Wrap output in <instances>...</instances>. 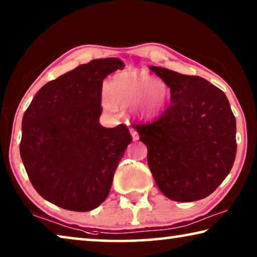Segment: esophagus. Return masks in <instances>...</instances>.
I'll use <instances>...</instances> for the list:
<instances>
[{
  "label": "esophagus",
  "mask_w": 257,
  "mask_h": 257,
  "mask_svg": "<svg viewBox=\"0 0 257 257\" xmlns=\"http://www.w3.org/2000/svg\"><path fill=\"white\" fill-rule=\"evenodd\" d=\"M130 134H132V137H133L134 141H137L138 138H140V135H138V133L134 128L130 129Z\"/></svg>",
  "instance_id": "obj_1"
}]
</instances>
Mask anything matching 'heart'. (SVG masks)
<instances>
[{
	"label": "heart",
	"instance_id": "obj_1",
	"mask_svg": "<svg viewBox=\"0 0 257 257\" xmlns=\"http://www.w3.org/2000/svg\"><path fill=\"white\" fill-rule=\"evenodd\" d=\"M169 95V89L165 83L152 76L127 70L107 81L103 105L108 111H114L116 106H132L136 115L150 119L164 111Z\"/></svg>",
	"mask_w": 257,
	"mask_h": 257
}]
</instances>
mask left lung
<instances>
[{
    "label": "left lung",
    "mask_w": 257,
    "mask_h": 257,
    "mask_svg": "<svg viewBox=\"0 0 257 257\" xmlns=\"http://www.w3.org/2000/svg\"><path fill=\"white\" fill-rule=\"evenodd\" d=\"M170 88L172 105L151 123L137 124L159 190L170 200L208 197L233 166L235 117L221 89L200 76L151 66Z\"/></svg>",
    "instance_id": "left-lung-1"
}]
</instances>
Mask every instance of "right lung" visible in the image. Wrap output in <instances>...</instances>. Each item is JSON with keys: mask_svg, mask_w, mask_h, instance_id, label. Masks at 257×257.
I'll list each match as a JSON object with an SVG mask.
<instances>
[{"mask_svg": "<svg viewBox=\"0 0 257 257\" xmlns=\"http://www.w3.org/2000/svg\"><path fill=\"white\" fill-rule=\"evenodd\" d=\"M124 65L93 59L44 84L23 117L20 157L41 197L60 208L89 211L107 198L133 137L124 124L104 128L103 80Z\"/></svg>", "mask_w": 257, "mask_h": 257, "instance_id": "1", "label": "right lung"}]
</instances>
